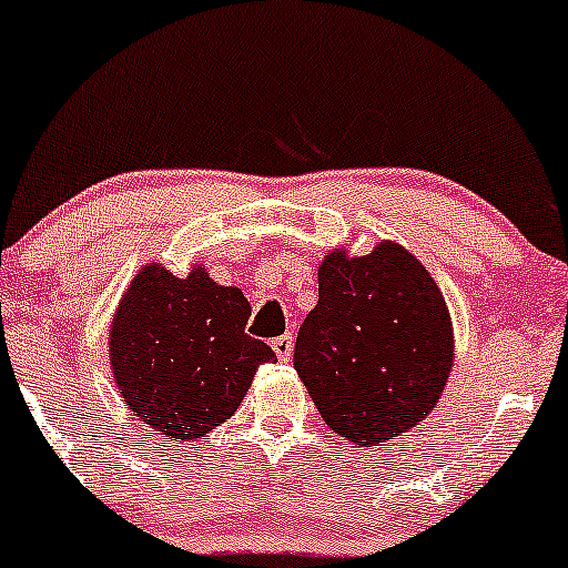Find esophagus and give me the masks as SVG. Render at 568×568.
Segmentation results:
<instances>
[{"instance_id":"34e87169","label":"esophagus","mask_w":568,"mask_h":568,"mask_svg":"<svg viewBox=\"0 0 568 568\" xmlns=\"http://www.w3.org/2000/svg\"><path fill=\"white\" fill-rule=\"evenodd\" d=\"M292 344H295V338H292L290 333L278 335V338L271 344L273 352H276V357L282 359V363H290V357H292Z\"/></svg>"}]
</instances>
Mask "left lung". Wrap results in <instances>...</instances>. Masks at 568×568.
<instances>
[{
  "mask_svg": "<svg viewBox=\"0 0 568 568\" xmlns=\"http://www.w3.org/2000/svg\"><path fill=\"white\" fill-rule=\"evenodd\" d=\"M453 368V325L430 273L406 248L327 254L320 301L295 341V371L338 436L376 444L436 406Z\"/></svg>",
  "mask_w": 568,
  "mask_h": 568,
  "instance_id": "8db88e82",
  "label": "left lung"
}]
</instances>
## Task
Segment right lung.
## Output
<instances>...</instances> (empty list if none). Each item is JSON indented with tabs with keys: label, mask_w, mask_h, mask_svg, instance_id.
<instances>
[{
	"label": "right lung",
	"mask_w": 568,
	"mask_h": 568,
	"mask_svg": "<svg viewBox=\"0 0 568 568\" xmlns=\"http://www.w3.org/2000/svg\"><path fill=\"white\" fill-rule=\"evenodd\" d=\"M252 306L203 267L175 278L145 265L111 325V365L140 423L179 444L227 423L273 349L246 335Z\"/></svg>",
	"instance_id": "right-lung-1"
}]
</instances>
